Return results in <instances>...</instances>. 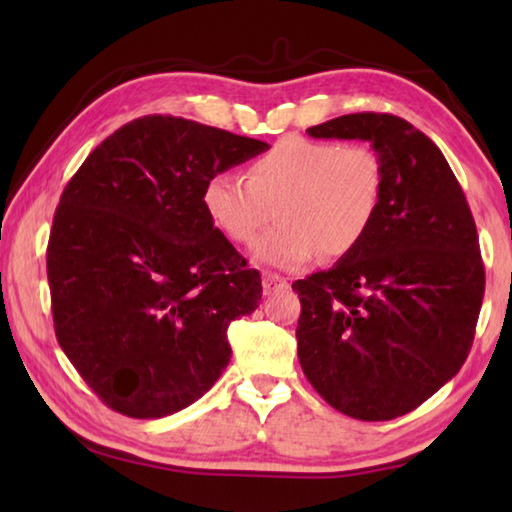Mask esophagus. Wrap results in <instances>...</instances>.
I'll list each match as a JSON object with an SVG mask.
<instances>
[{
  "mask_svg": "<svg viewBox=\"0 0 512 512\" xmlns=\"http://www.w3.org/2000/svg\"><path fill=\"white\" fill-rule=\"evenodd\" d=\"M262 287H264V296H271L275 291H282L289 287V282L284 280V277L275 275V273H264L262 277Z\"/></svg>",
  "mask_w": 512,
  "mask_h": 512,
  "instance_id": "obj_1",
  "label": "esophagus"
}]
</instances>
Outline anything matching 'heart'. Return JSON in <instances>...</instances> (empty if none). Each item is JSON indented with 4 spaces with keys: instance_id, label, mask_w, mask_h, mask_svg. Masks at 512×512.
Segmentation results:
<instances>
[{
    "instance_id": "obj_1",
    "label": "heart",
    "mask_w": 512,
    "mask_h": 512,
    "mask_svg": "<svg viewBox=\"0 0 512 512\" xmlns=\"http://www.w3.org/2000/svg\"><path fill=\"white\" fill-rule=\"evenodd\" d=\"M384 196L379 155L361 144L282 137L248 164L246 180L221 171L207 178L203 207L235 244H250L275 216L273 230L257 241V264L296 271L350 255L375 223Z\"/></svg>"
}]
</instances>
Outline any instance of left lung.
<instances>
[{"label":"left lung","instance_id":"left-lung-1","mask_svg":"<svg viewBox=\"0 0 512 512\" xmlns=\"http://www.w3.org/2000/svg\"><path fill=\"white\" fill-rule=\"evenodd\" d=\"M307 133L370 142L384 196L350 255L293 282L300 366L336 411L393 420L429 400L470 354L485 291L476 225L445 155L409 121L357 112Z\"/></svg>","mask_w":512,"mask_h":512}]
</instances>
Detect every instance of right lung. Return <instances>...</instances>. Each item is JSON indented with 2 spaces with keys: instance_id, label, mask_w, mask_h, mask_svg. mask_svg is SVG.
<instances>
[{
  "instance_id": "right-lung-1",
  "label": "right lung",
  "mask_w": 512,
  "mask_h": 512,
  "mask_svg": "<svg viewBox=\"0 0 512 512\" xmlns=\"http://www.w3.org/2000/svg\"><path fill=\"white\" fill-rule=\"evenodd\" d=\"M268 149L149 115L106 137L67 183L47 246L56 339L110 409L164 418L228 368V327L257 309L262 277L214 228L203 187Z\"/></svg>"
}]
</instances>
